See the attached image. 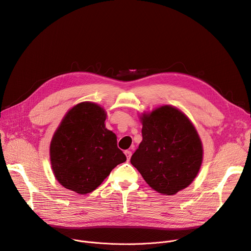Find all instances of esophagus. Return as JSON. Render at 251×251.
Here are the masks:
<instances>
[{"label":"esophagus","mask_w":251,"mask_h":251,"mask_svg":"<svg viewBox=\"0 0 251 251\" xmlns=\"http://www.w3.org/2000/svg\"><path fill=\"white\" fill-rule=\"evenodd\" d=\"M125 155H126V157H127V160H129L130 157H131V155H132V152L130 151V150H126V151H125Z\"/></svg>","instance_id":"esophagus-1"}]
</instances>
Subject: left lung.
<instances>
[{
	"label": "left lung",
	"mask_w": 251,
	"mask_h": 251,
	"mask_svg": "<svg viewBox=\"0 0 251 251\" xmlns=\"http://www.w3.org/2000/svg\"><path fill=\"white\" fill-rule=\"evenodd\" d=\"M141 120L142 141L130 161L153 190L175 195L201 168V140L188 117L172 106L157 108Z\"/></svg>",
	"instance_id": "obj_1"
}]
</instances>
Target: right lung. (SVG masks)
Returning <instances> with one entry per match:
<instances>
[{"mask_svg": "<svg viewBox=\"0 0 251 251\" xmlns=\"http://www.w3.org/2000/svg\"><path fill=\"white\" fill-rule=\"evenodd\" d=\"M106 114L94 103H80L65 115L50 144V160L59 183L77 194L96 190L126 156L105 126Z\"/></svg>", "mask_w": 251, "mask_h": 251, "instance_id": "add662e5", "label": "right lung"}]
</instances>
